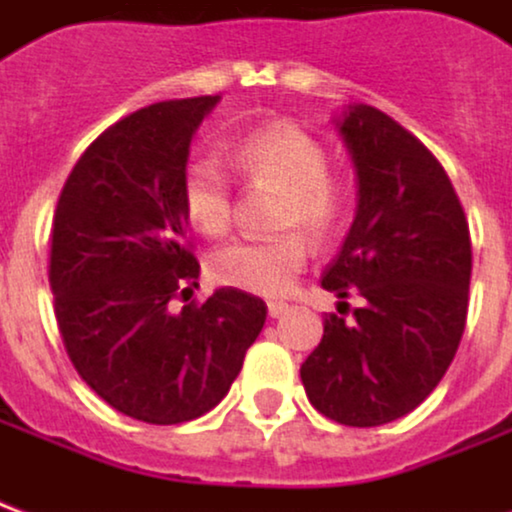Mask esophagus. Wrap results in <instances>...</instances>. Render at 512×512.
I'll use <instances>...</instances> for the list:
<instances>
[{
  "label": "esophagus",
  "mask_w": 512,
  "mask_h": 512,
  "mask_svg": "<svg viewBox=\"0 0 512 512\" xmlns=\"http://www.w3.org/2000/svg\"><path fill=\"white\" fill-rule=\"evenodd\" d=\"M288 310L290 304H285V301H268V315H271V318H282Z\"/></svg>",
  "instance_id": "obj_1"
}]
</instances>
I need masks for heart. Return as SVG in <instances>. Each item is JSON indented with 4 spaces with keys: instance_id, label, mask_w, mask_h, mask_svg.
I'll return each mask as SVG.
<instances>
[{
    "instance_id": "obj_1",
    "label": "heart",
    "mask_w": 512,
    "mask_h": 512,
    "mask_svg": "<svg viewBox=\"0 0 512 512\" xmlns=\"http://www.w3.org/2000/svg\"><path fill=\"white\" fill-rule=\"evenodd\" d=\"M235 172L252 186L282 191L277 227H299L312 241H326L340 224L345 194L329 175L323 145L293 123L257 128L233 147ZM183 213L197 233L222 238L233 224V189L213 161H194L183 175ZM307 263V241L285 233L268 241H235L211 257V274L227 288L279 296Z\"/></svg>"
}]
</instances>
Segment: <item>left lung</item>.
<instances>
[{
	"label": "left lung",
	"instance_id": "8db88e82",
	"mask_svg": "<svg viewBox=\"0 0 512 512\" xmlns=\"http://www.w3.org/2000/svg\"><path fill=\"white\" fill-rule=\"evenodd\" d=\"M359 180V202L321 285L340 307L323 318L301 384L323 417L376 428L436 389L461 343L472 241L461 200L428 147L376 106L354 104L337 120ZM351 292L355 321L342 318Z\"/></svg>",
	"mask_w": 512,
	"mask_h": 512
}]
</instances>
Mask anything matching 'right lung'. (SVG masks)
<instances>
[{"mask_svg":"<svg viewBox=\"0 0 512 512\" xmlns=\"http://www.w3.org/2000/svg\"><path fill=\"white\" fill-rule=\"evenodd\" d=\"M216 104L161 101L106 128L54 211L49 282L65 351L95 395L150 425L219 406L266 323L263 299L238 288L172 310L200 277L180 189L191 136Z\"/></svg>","mask_w":512,"mask_h":512,"instance_id":"1","label":"right lung"}]
</instances>
